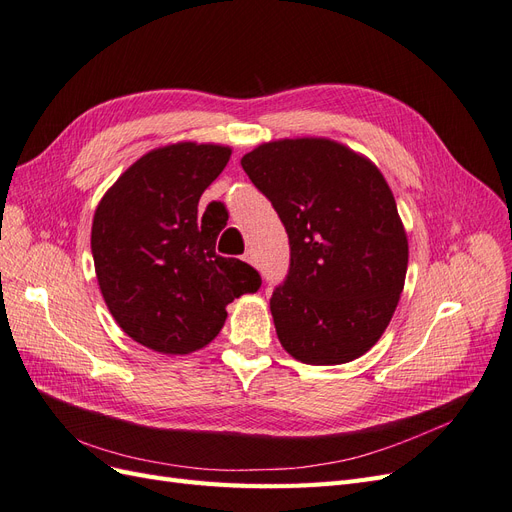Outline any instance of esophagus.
Segmentation results:
<instances>
[{
	"mask_svg": "<svg viewBox=\"0 0 512 512\" xmlns=\"http://www.w3.org/2000/svg\"><path fill=\"white\" fill-rule=\"evenodd\" d=\"M243 260H245V262H250V265H254V267L258 265V260H256V254H254L252 250H247V252L243 254Z\"/></svg>",
	"mask_w": 512,
	"mask_h": 512,
	"instance_id": "esophagus-1",
	"label": "esophagus"
}]
</instances>
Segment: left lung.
I'll return each instance as SVG.
<instances>
[{
	"instance_id": "left-lung-1",
	"label": "left lung",
	"mask_w": 512,
	"mask_h": 512,
	"mask_svg": "<svg viewBox=\"0 0 512 512\" xmlns=\"http://www.w3.org/2000/svg\"><path fill=\"white\" fill-rule=\"evenodd\" d=\"M241 166L288 232L290 269L271 314L284 350L307 365L359 359L395 314L408 237L376 164L329 138H284Z\"/></svg>"
}]
</instances>
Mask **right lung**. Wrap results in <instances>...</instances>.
<instances>
[{
  "instance_id": "obj_1",
  "label": "right lung",
  "mask_w": 512,
  "mask_h": 512,
  "mask_svg": "<svg viewBox=\"0 0 512 512\" xmlns=\"http://www.w3.org/2000/svg\"><path fill=\"white\" fill-rule=\"evenodd\" d=\"M230 147L175 143L136 160L108 190L91 226V254L108 312L134 342L188 354L220 333L226 305L262 284L254 267L215 254L222 232L198 200Z\"/></svg>"
}]
</instances>
